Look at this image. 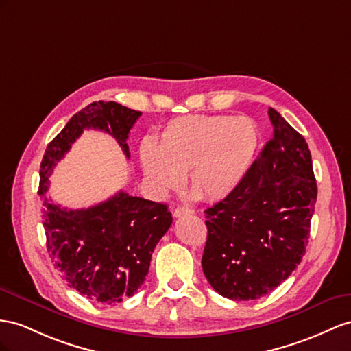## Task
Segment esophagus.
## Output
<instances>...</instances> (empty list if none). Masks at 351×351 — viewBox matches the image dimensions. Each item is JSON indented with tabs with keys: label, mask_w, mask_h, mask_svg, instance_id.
Masks as SVG:
<instances>
[{
	"label": "esophagus",
	"mask_w": 351,
	"mask_h": 351,
	"mask_svg": "<svg viewBox=\"0 0 351 351\" xmlns=\"http://www.w3.org/2000/svg\"><path fill=\"white\" fill-rule=\"evenodd\" d=\"M191 213H193V210L188 209V208H184V206H178L175 212H173L175 218H182V217H186V215H191Z\"/></svg>",
	"instance_id": "34e87169"
}]
</instances>
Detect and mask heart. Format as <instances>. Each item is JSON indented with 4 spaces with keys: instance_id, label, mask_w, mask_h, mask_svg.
Segmentation results:
<instances>
[{
    "instance_id": "1",
    "label": "heart",
    "mask_w": 351,
    "mask_h": 351,
    "mask_svg": "<svg viewBox=\"0 0 351 351\" xmlns=\"http://www.w3.org/2000/svg\"><path fill=\"white\" fill-rule=\"evenodd\" d=\"M259 138L258 124L245 115L179 117L160 132L156 149L141 148V167L158 193L175 190L186 172L193 193L206 202H219L243 182Z\"/></svg>"
}]
</instances>
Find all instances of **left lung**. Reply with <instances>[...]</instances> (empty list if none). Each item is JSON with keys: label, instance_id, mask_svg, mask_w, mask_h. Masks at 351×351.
Returning a JSON list of instances; mask_svg holds the SVG:
<instances>
[{"label": "left lung", "instance_id": "8db88e82", "mask_svg": "<svg viewBox=\"0 0 351 351\" xmlns=\"http://www.w3.org/2000/svg\"><path fill=\"white\" fill-rule=\"evenodd\" d=\"M273 134L237 190L206 209L203 273L234 301L271 292L301 263L317 184L307 142L273 108Z\"/></svg>", "mask_w": 351, "mask_h": 351}]
</instances>
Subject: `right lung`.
<instances>
[{
    "label": "right lung",
    "mask_w": 351,
    "mask_h": 351,
    "mask_svg": "<svg viewBox=\"0 0 351 351\" xmlns=\"http://www.w3.org/2000/svg\"><path fill=\"white\" fill-rule=\"evenodd\" d=\"M141 114L112 101L90 104L49 143L41 161L38 194L47 250L69 287L104 304L121 302L139 289L172 213L163 203L124 191L87 209L60 208L46 197L49 176L84 129L110 133L129 158L125 141Z\"/></svg>",
    "instance_id": "add662e5"
}]
</instances>
